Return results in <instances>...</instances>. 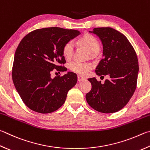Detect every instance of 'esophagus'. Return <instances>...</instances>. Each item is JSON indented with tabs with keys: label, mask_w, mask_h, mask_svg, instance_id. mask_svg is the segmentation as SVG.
I'll return each instance as SVG.
<instances>
[{
	"label": "esophagus",
	"mask_w": 150,
	"mask_h": 150,
	"mask_svg": "<svg viewBox=\"0 0 150 150\" xmlns=\"http://www.w3.org/2000/svg\"><path fill=\"white\" fill-rule=\"evenodd\" d=\"M78 81H84V80H85L86 79L84 78V77H82V76H80V75H79L78 76Z\"/></svg>",
	"instance_id": "obj_1"
}]
</instances>
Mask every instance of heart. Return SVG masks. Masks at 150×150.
<instances>
[{"instance_id":"obj_1","label":"heart","mask_w":150,"mask_h":150,"mask_svg":"<svg viewBox=\"0 0 150 150\" xmlns=\"http://www.w3.org/2000/svg\"><path fill=\"white\" fill-rule=\"evenodd\" d=\"M80 44L83 45L88 48V50L92 54L98 52L100 49L99 42L94 37L91 35H85L79 40ZM74 42L69 40L64 45L62 52L65 58L69 59L72 56L74 51ZM92 66L88 62H83L78 60H75L71 62L69 64V69L73 72L81 75H85L92 69Z\"/></svg>"}]
</instances>
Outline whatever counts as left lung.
<instances>
[{
  "instance_id": "obj_1",
  "label": "left lung",
  "mask_w": 150,
  "mask_h": 150,
  "mask_svg": "<svg viewBox=\"0 0 150 150\" xmlns=\"http://www.w3.org/2000/svg\"><path fill=\"white\" fill-rule=\"evenodd\" d=\"M89 32L96 35L103 45V58L95 71L109 79L103 84L95 77L88 79L92 89L86 94V102L99 112L115 113L127 105L137 88V55L127 38L115 29L97 28Z\"/></svg>"
}]
</instances>
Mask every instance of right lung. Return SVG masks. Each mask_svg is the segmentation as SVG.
Segmentation results:
<instances>
[{"label": "right lung", "instance_id": "obj_1", "mask_svg": "<svg viewBox=\"0 0 150 150\" xmlns=\"http://www.w3.org/2000/svg\"><path fill=\"white\" fill-rule=\"evenodd\" d=\"M80 34L77 30L54 27L35 30L21 40L14 55L12 79L22 101L31 110L49 113L64 103L77 76L69 71L52 79L50 72L67 71L59 65L66 63L62 49Z\"/></svg>", "mask_w": 150, "mask_h": 150}]
</instances>
